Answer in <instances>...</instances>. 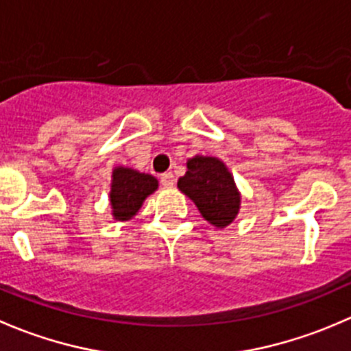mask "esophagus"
Listing matches in <instances>:
<instances>
[{
	"mask_svg": "<svg viewBox=\"0 0 351 351\" xmlns=\"http://www.w3.org/2000/svg\"><path fill=\"white\" fill-rule=\"evenodd\" d=\"M161 185L166 186V189H169V186L175 185V175H173L171 171L162 173V175H161Z\"/></svg>",
	"mask_w": 351,
	"mask_h": 351,
	"instance_id": "esophagus-1",
	"label": "esophagus"
}]
</instances>
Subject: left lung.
I'll use <instances>...</instances> for the list:
<instances>
[{
    "instance_id": "left-lung-1",
    "label": "left lung",
    "mask_w": 351,
    "mask_h": 351,
    "mask_svg": "<svg viewBox=\"0 0 351 351\" xmlns=\"http://www.w3.org/2000/svg\"><path fill=\"white\" fill-rule=\"evenodd\" d=\"M186 168L178 189L195 202L204 219L217 228L228 226L240 209V193L226 166L216 158L195 156Z\"/></svg>"
}]
</instances>
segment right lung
<instances>
[{"instance_id": "1", "label": "right lung", "mask_w": 351, "mask_h": 351, "mask_svg": "<svg viewBox=\"0 0 351 351\" xmlns=\"http://www.w3.org/2000/svg\"><path fill=\"white\" fill-rule=\"evenodd\" d=\"M158 189V180L145 173L128 168H117L113 171L111 185V207L117 219L125 221L135 216L142 202Z\"/></svg>"}]
</instances>
